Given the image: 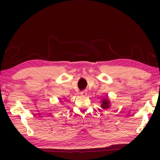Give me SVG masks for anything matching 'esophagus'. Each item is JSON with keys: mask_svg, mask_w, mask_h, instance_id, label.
<instances>
[{"mask_svg": "<svg viewBox=\"0 0 160 160\" xmlns=\"http://www.w3.org/2000/svg\"><path fill=\"white\" fill-rule=\"evenodd\" d=\"M81 95H83V96H86L87 95V91H83L81 92Z\"/></svg>", "mask_w": 160, "mask_h": 160, "instance_id": "esophagus-1", "label": "esophagus"}]
</instances>
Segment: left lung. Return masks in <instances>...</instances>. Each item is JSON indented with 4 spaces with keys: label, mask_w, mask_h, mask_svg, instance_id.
Returning <instances> with one entry per match:
<instances>
[{
    "label": "left lung",
    "mask_w": 160,
    "mask_h": 160,
    "mask_svg": "<svg viewBox=\"0 0 160 160\" xmlns=\"http://www.w3.org/2000/svg\"><path fill=\"white\" fill-rule=\"evenodd\" d=\"M101 108H102L103 109H108L110 107V101H109L108 99L105 98L102 99V103H101Z\"/></svg>",
    "instance_id": "1"
}]
</instances>
